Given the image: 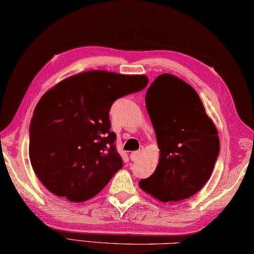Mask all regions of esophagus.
<instances>
[{"mask_svg":"<svg viewBox=\"0 0 254 254\" xmlns=\"http://www.w3.org/2000/svg\"><path fill=\"white\" fill-rule=\"evenodd\" d=\"M139 157H140V151H133L130 154V159L132 161L138 160V158H139Z\"/></svg>","mask_w":254,"mask_h":254,"instance_id":"esophagus-1","label":"esophagus"}]
</instances>
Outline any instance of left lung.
<instances>
[{"label":"left lung","instance_id":"left-lung-1","mask_svg":"<svg viewBox=\"0 0 254 254\" xmlns=\"http://www.w3.org/2000/svg\"><path fill=\"white\" fill-rule=\"evenodd\" d=\"M145 100L159 162L154 174L138 185L160 202L192 197L212 174L220 150L217 128L194 88L175 75L158 76Z\"/></svg>","mask_w":254,"mask_h":254}]
</instances>
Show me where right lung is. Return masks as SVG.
Instances as JSON below:
<instances>
[{
	"instance_id": "obj_1",
	"label": "right lung",
	"mask_w": 254,
	"mask_h": 254,
	"mask_svg": "<svg viewBox=\"0 0 254 254\" xmlns=\"http://www.w3.org/2000/svg\"><path fill=\"white\" fill-rule=\"evenodd\" d=\"M147 85L146 75L88 70L43 95L31 121L28 155L47 190L84 202L106 187L123 167L109 109L117 98Z\"/></svg>"
}]
</instances>
